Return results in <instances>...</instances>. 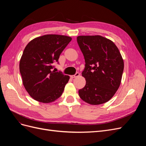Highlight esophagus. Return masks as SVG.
<instances>
[{
	"instance_id": "esophagus-1",
	"label": "esophagus",
	"mask_w": 146,
	"mask_h": 146,
	"mask_svg": "<svg viewBox=\"0 0 146 146\" xmlns=\"http://www.w3.org/2000/svg\"><path fill=\"white\" fill-rule=\"evenodd\" d=\"M79 76H80V74H79L78 72H76V74H75V75H74V76H71L70 77H71V78H76V77H78Z\"/></svg>"
}]
</instances>
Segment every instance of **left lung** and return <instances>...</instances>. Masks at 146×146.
<instances>
[{
  "label": "left lung",
  "mask_w": 146,
  "mask_h": 146,
  "mask_svg": "<svg viewBox=\"0 0 146 146\" xmlns=\"http://www.w3.org/2000/svg\"><path fill=\"white\" fill-rule=\"evenodd\" d=\"M77 40L86 63L82 73L86 85L79 96L90 105L107 102L121 83L124 64L121 53L112 41L100 35L78 36Z\"/></svg>",
  "instance_id": "obj_1"
}]
</instances>
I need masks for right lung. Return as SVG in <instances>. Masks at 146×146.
<instances>
[{"label": "right lung", "mask_w": 146, "mask_h": 146, "mask_svg": "<svg viewBox=\"0 0 146 146\" xmlns=\"http://www.w3.org/2000/svg\"><path fill=\"white\" fill-rule=\"evenodd\" d=\"M70 36L45 35L35 38L25 47L19 62L23 83L29 95L42 103H51L63 94L69 76L52 70Z\"/></svg>", "instance_id": "add662e5"}]
</instances>
